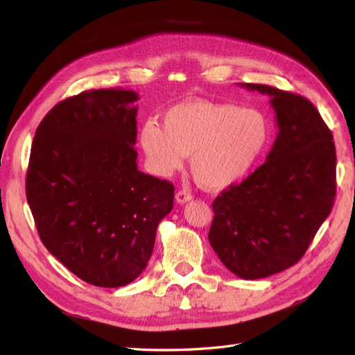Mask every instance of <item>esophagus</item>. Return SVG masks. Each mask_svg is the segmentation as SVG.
Instances as JSON below:
<instances>
[{
    "label": "esophagus",
    "instance_id": "obj_1",
    "mask_svg": "<svg viewBox=\"0 0 355 355\" xmlns=\"http://www.w3.org/2000/svg\"><path fill=\"white\" fill-rule=\"evenodd\" d=\"M189 200H192V196H191V192L188 189H180V191L176 192V201L179 204H185Z\"/></svg>",
    "mask_w": 355,
    "mask_h": 355
}]
</instances>
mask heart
I'll return each instance as SVG.
<instances>
[{"label":"heart","mask_w":355,"mask_h":355,"mask_svg":"<svg viewBox=\"0 0 355 355\" xmlns=\"http://www.w3.org/2000/svg\"><path fill=\"white\" fill-rule=\"evenodd\" d=\"M163 127L146 121L141 145L149 168L170 176L191 155V171L198 184L219 191L240 182L270 142L271 125L256 110L235 103L188 101L168 108Z\"/></svg>","instance_id":"b5f03b06"}]
</instances>
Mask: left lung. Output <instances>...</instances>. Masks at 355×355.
<instances>
[{
  "label": "left lung",
  "mask_w": 355,
  "mask_h": 355,
  "mask_svg": "<svg viewBox=\"0 0 355 355\" xmlns=\"http://www.w3.org/2000/svg\"><path fill=\"white\" fill-rule=\"evenodd\" d=\"M271 98L278 133L266 161L213 201L209 241L220 262L244 280L297 263L336 194V149L315 106L263 84H240Z\"/></svg>",
  "instance_id": "1"
}]
</instances>
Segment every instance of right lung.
<instances>
[{
    "label": "right lung",
    "mask_w": 355,
    "mask_h": 355,
    "mask_svg": "<svg viewBox=\"0 0 355 355\" xmlns=\"http://www.w3.org/2000/svg\"><path fill=\"white\" fill-rule=\"evenodd\" d=\"M133 90L59 102L31 148L26 198L47 250L83 282L121 287L144 272L175 188L137 168Z\"/></svg>",
    "instance_id": "right-lung-1"
}]
</instances>
